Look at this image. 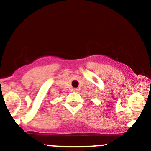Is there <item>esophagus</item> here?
I'll list each match as a JSON object with an SVG mask.
<instances>
[{
    "instance_id": "1",
    "label": "esophagus",
    "mask_w": 151,
    "mask_h": 151,
    "mask_svg": "<svg viewBox=\"0 0 151 151\" xmlns=\"http://www.w3.org/2000/svg\"><path fill=\"white\" fill-rule=\"evenodd\" d=\"M77 90H78V89H77V88H74V89L72 90V91H75V92H77Z\"/></svg>"
}]
</instances>
